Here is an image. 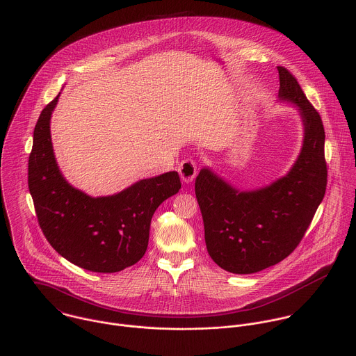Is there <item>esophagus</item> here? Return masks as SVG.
<instances>
[{
    "label": "esophagus",
    "instance_id": "esophagus-1",
    "mask_svg": "<svg viewBox=\"0 0 356 356\" xmlns=\"http://www.w3.org/2000/svg\"><path fill=\"white\" fill-rule=\"evenodd\" d=\"M179 173L184 183H191L197 176V163L193 158H186L179 165Z\"/></svg>",
    "mask_w": 356,
    "mask_h": 356
}]
</instances>
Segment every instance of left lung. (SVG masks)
<instances>
[{"label":"left lung","instance_id":"left-lung-1","mask_svg":"<svg viewBox=\"0 0 356 356\" xmlns=\"http://www.w3.org/2000/svg\"><path fill=\"white\" fill-rule=\"evenodd\" d=\"M280 102L294 104L304 125L301 151L281 179L241 191L201 169L195 195L209 256L232 274H254L278 264L300 243L321 205L327 183L325 129L291 72L278 66Z\"/></svg>","mask_w":356,"mask_h":356}]
</instances>
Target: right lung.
Returning <instances> with one entry per match:
<instances>
[{
    "label": "right lung",
    "mask_w": 356,
    "mask_h": 356,
    "mask_svg": "<svg viewBox=\"0 0 356 356\" xmlns=\"http://www.w3.org/2000/svg\"><path fill=\"white\" fill-rule=\"evenodd\" d=\"M59 95L42 110L29 158V190L38 224L51 246L92 273H118L147 250L156 208L179 193L177 172L143 179L107 197H90L63 177L52 147L51 117Z\"/></svg>",
    "instance_id": "add662e5"
}]
</instances>
